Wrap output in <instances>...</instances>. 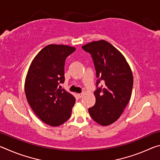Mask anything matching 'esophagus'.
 <instances>
[{
	"label": "esophagus",
	"instance_id": "34e87169",
	"mask_svg": "<svg viewBox=\"0 0 160 160\" xmlns=\"http://www.w3.org/2000/svg\"><path fill=\"white\" fill-rule=\"evenodd\" d=\"M82 94H77V96L79 97V98H81V97H82Z\"/></svg>",
	"mask_w": 160,
	"mask_h": 160
}]
</instances>
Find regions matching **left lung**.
I'll use <instances>...</instances> for the list:
<instances>
[{"label":"left lung","instance_id":"left-lung-1","mask_svg":"<svg viewBox=\"0 0 160 160\" xmlns=\"http://www.w3.org/2000/svg\"><path fill=\"white\" fill-rule=\"evenodd\" d=\"M90 53L95 66L98 85L94 94L95 104L88 109L93 120L103 126L114 123L131 99L133 76L129 64L117 48L105 40L92 42L82 47Z\"/></svg>","mask_w":160,"mask_h":160}]
</instances>
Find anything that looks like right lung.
<instances>
[{"label": "right lung", "instance_id": "add662e5", "mask_svg": "<svg viewBox=\"0 0 160 160\" xmlns=\"http://www.w3.org/2000/svg\"><path fill=\"white\" fill-rule=\"evenodd\" d=\"M75 51L67 45H48L37 54L27 73L26 98L35 114L48 126H61L71 115L75 98L58 86L65 81L66 58Z\"/></svg>", "mask_w": 160, "mask_h": 160}]
</instances>
